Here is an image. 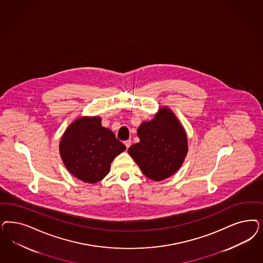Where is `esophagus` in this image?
Segmentation results:
<instances>
[{
  "mask_svg": "<svg viewBox=\"0 0 263 263\" xmlns=\"http://www.w3.org/2000/svg\"><path fill=\"white\" fill-rule=\"evenodd\" d=\"M124 144L126 145L127 149H128V148L130 147V145H132V140H126V141L124 142Z\"/></svg>",
  "mask_w": 263,
  "mask_h": 263,
  "instance_id": "obj_1",
  "label": "esophagus"
}]
</instances>
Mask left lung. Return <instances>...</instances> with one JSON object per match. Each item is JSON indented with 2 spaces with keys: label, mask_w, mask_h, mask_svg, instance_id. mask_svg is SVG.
I'll list each match as a JSON object with an SVG mask.
<instances>
[{
  "label": "left lung",
  "mask_w": 263,
  "mask_h": 263,
  "mask_svg": "<svg viewBox=\"0 0 263 263\" xmlns=\"http://www.w3.org/2000/svg\"><path fill=\"white\" fill-rule=\"evenodd\" d=\"M140 138L127 152L146 177L154 181L168 178L182 165L187 153L185 130L168 108H162L150 122L137 129Z\"/></svg>",
  "instance_id": "8db88e82"
}]
</instances>
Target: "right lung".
<instances>
[{"label":"right lung","instance_id":"right-lung-1","mask_svg":"<svg viewBox=\"0 0 263 263\" xmlns=\"http://www.w3.org/2000/svg\"><path fill=\"white\" fill-rule=\"evenodd\" d=\"M125 150L126 146L110 129L102 127L100 117L77 119L60 142L65 166L86 183H97L104 178L114 158Z\"/></svg>","mask_w":263,"mask_h":263}]
</instances>
